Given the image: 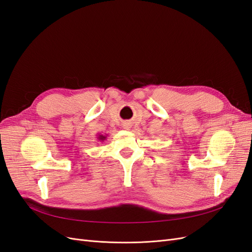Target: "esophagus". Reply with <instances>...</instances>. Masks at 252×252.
Instances as JSON below:
<instances>
[{
    "instance_id": "34e87169",
    "label": "esophagus",
    "mask_w": 252,
    "mask_h": 252,
    "mask_svg": "<svg viewBox=\"0 0 252 252\" xmlns=\"http://www.w3.org/2000/svg\"><path fill=\"white\" fill-rule=\"evenodd\" d=\"M123 127H124V129H126V130H129V129L131 128V124L130 123H124V125H123Z\"/></svg>"
}]
</instances>
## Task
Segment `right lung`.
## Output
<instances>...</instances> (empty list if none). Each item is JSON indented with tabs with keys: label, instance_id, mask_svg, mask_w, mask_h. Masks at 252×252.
<instances>
[{
	"label": "right lung",
	"instance_id": "right-lung-1",
	"mask_svg": "<svg viewBox=\"0 0 252 252\" xmlns=\"http://www.w3.org/2000/svg\"><path fill=\"white\" fill-rule=\"evenodd\" d=\"M106 138H107V134H97V140L98 141L103 142V141L106 140Z\"/></svg>",
	"mask_w": 252,
	"mask_h": 252
}]
</instances>
